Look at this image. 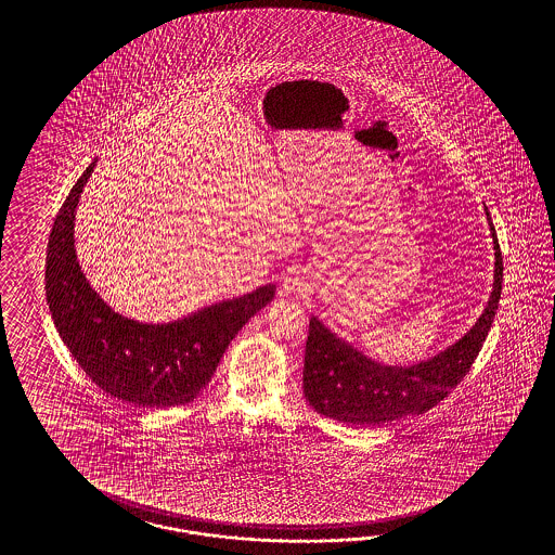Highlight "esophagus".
<instances>
[{"mask_svg": "<svg viewBox=\"0 0 555 555\" xmlns=\"http://www.w3.org/2000/svg\"><path fill=\"white\" fill-rule=\"evenodd\" d=\"M307 291H311V279L305 270L293 269L291 272H286L285 281H283L285 295H305Z\"/></svg>", "mask_w": 555, "mask_h": 555, "instance_id": "1", "label": "esophagus"}]
</instances>
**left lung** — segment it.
I'll list each match as a JSON object with an SVG mask.
<instances>
[{"label": "left lung", "mask_w": 555, "mask_h": 555, "mask_svg": "<svg viewBox=\"0 0 555 555\" xmlns=\"http://www.w3.org/2000/svg\"><path fill=\"white\" fill-rule=\"evenodd\" d=\"M488 225L494 283L487 309L466 336L434 358L413 366H385L339 339L318 318L309 320L302 392L318 413L350 425H380L429 411L460 385L487 339L503 291V254L490 216Z\"/></svg>", "instance_id": "8db88e82"}]
</instances>
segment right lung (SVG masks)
<instances>
[{
	"instance_id": "1",
	"label": "right lung",
	"mask_w": 555,
	"mask_h": 555,
	"mask_svg": "<svg viewBox=\"0 0 555 555\" xmlns=\"http://www.w3.org/2000/svg\"><path fill=\"white\" fill-rule=\"evenodd\" d=\"M93 160L56 214L47 250V301L54 327L85 374L124 403L158 409L193 401L235 334L274 299V285L170 321L116 313L85 279L75 253V211Z\"/></svg>"
}]
</instances>
